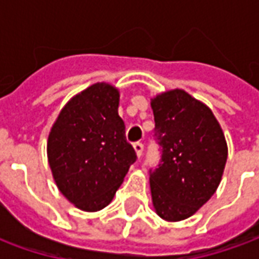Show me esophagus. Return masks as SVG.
<instances>
[{"mask_svg": "<svg viewBox=\"0 0 259 259\" xmlns=\"http://www.w3.org/2000/svg\"><path fill=\"white\" fill-rule=\"evenodd\" d=\"M133 147H135V151L136 154H137V157L140 158L141 155H143V151H144V144L140 143V141H136L135 144H133Z\"/></svg>", "mask_w": 259, "mask_h": 259, "instance_id": "1", "label": "esophagus"}]
</instances>
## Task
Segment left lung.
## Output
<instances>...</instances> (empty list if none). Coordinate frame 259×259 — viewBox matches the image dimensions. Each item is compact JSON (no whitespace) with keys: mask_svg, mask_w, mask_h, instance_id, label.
<instances>
[{"mask_svg":"<svg viewBox=\"0 0 259 259\" xmlns=\"http://www.w3.org/2000/svg\"><path fill=\"white\" fill-rule=\"evenodd\" d=\"M161 159L150 169L154 208L165 221L191 217L217 191L228 159L225 136L209 108L183 90L151 101Z\"/></svg>","mask_w":259,"mask_h":259,"instance_id":"left-lung-1","label":"left lung"}]
</instances>
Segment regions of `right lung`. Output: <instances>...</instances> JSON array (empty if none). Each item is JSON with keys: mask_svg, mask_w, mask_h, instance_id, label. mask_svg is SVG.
Instances as JSON below:
<instances>
[{"mask_svg": "<svg viewBox=\"0 0 259 259\" xmlns=\"http://www.w3.org/2000/svg\"><path fill=\"white\" fill-rule=\"evenodd\" d=\"M119 93L105 83L74 96L48 136V162L61 193L83 211H100L112 201L135 148L118 115Z\"/></svg>", "mask_w": 259, "mask_h": 259, "instance_id": "obj_1", "label": "right lung"}]
</instances>
